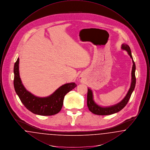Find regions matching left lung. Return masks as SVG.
<instances>
[{"label": "left lung", "instance_id": "1", "mask_svg": "<svg viewBox=\"0 0 150 150\" xmlns=\"http://www.w3.org/2000/svg\"><path fill=\"white\" fill-rule=\"evenodd\" d=\"M121 48L128 52L129 55L132 58V61H133V67H132V83L130 85V88L128 92L125 97V98L122 100L120 102H119V103L115 105L114 106L106 107L99 106L94 102V101L93 100L92 91L90 89L88 88L87 106L89 111L94 114L98 115H108L113 114L120 111L127 105V104L130 98L132 93H133L134 89L136 83V75H135L136 64L133 59L130 48L129 47L128 45L123 44H122Z\"/></svg>", "mask_w": 150, "mask_h": 150}]
</instances>
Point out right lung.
<instances>
[{
    "label": "right lung",
    "instance_id": "right-lung-1",
    "mask_svg": "<svg viewBox=\"0 0 150 150\" xmlns=\"http://www.w3.org/2000/svg\"><path fill=\"white\" fill-rule=\"evenodd\" d=\"M19 58L14 66V88L23 105L31 112L42 116H50L58 113L63 106L65 95L76 86L75 83L60 86L49 97L40 98L28 92L23 84L19 74Z\"/></svg>",
    "mask_w": 150,
    "mask_h": 150
}]
</instances>
